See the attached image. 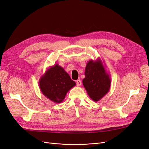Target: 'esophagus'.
I'll use <instances>...</instances> for the list:
<instances>
[{
    "instance_id": "obj_1",
    "label": "esophagus",
    "mask_w": 149,
    "mask_h": 149,
    "mask_svg": "<svg viewBox=\"0 0 149 149\" xmlns=\"http://www.w3.org/2000/svg\"><path fill=\"white\" fill-rule=\"evenodd\" d=\"M81 81H80L79 79H78L77 81H76V86H81Z\"/></svg>"
}]
</instances>
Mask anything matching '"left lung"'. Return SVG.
Wrapping results in <instances>:
<instances>
[{
	"label": "left lung",
	"mask_w": 149,
	"mask_h": 149,
	"mask_svg": "<svg viewBox=\"0 0 149 149\" xmlns=\"http://www.w3.org/2000/svg\"><path fill=\"white\" fill-rule=\"evenodd\" d=\"M84 75L83 84L88 95L93 101H99L108 93L111 86V77L105 65L100 58L95 61L90 60L86 64Z\"/></svg>",
	"instance_id": "8db88e82"
}]
</instances>
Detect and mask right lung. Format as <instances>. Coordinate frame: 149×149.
I'll use <instances>...</instances> for the list:
<instances>
[{
  "mask_svg": "<svg viewBox=\"0 0 149 149\" xmlns=\"http://www.w3.org/2000/svg\"><path fill=\"white\" fill-rule=\"evenodd\" d=\"M75 85L76 83L58 64L48 68L39 80L42 93L55 103H61L68 91Z\"/></svg>",
  "mask_w": 149,
  "mask_h": 149,
  "instance_id": "1",
  "label": "right lung"
}]
</instances>
